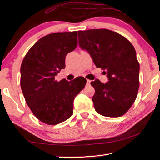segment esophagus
I'll use <instances>...</instances> for the list:
<instances>
[{
    "label": "esophagus",
    "mask_w": 160,
    "mask_h": 160,
    "mask_svg": "<svg viewBox=\"0 0 160 160\" xmlns=\"http://www.w3.org/2000/svg\"><path fill=\"white\" fill-rule=\"evenodd\" d=\"M90 82H91V80H87V84H88V85H90Z\"/></svg>",
    "instance_id": "34e87169"
}]
</instances>
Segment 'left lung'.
Segmentation results:
<instances>
[{"mask_svg": "<svg viewBox=\"0 0 160 160\" xmlns=\"http://www.w3.org/2000/svg\"><path fill=\"white\" fill-rule=\"evenodd\" d=\"M79 45L90 54L94 64L107 74L108 82H91L96 112L119 117L128 112L139 88L140 65L133 46L122 35L107 29L78 31Z\"/></svg>", "mask_w": 160, "mask_h": 160, "instance_id": "1", "label": "left lung"}]
</instances>
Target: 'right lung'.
<instances>
[{
    "instance_id": "1",
    "label": "right lung",
    "mask_w": 160,
    "mask_h": 160,
    "mask_svg": "<svg viewBox=\"0 0 160 160\" xmlns=\"http://www.w3.org/2000/svg\"><path fill=\"white\" fill-rule=\"evenodd\" d=\"M77 45L76 31L49 34L32 46L22 63L20 85L27 104L48 125L63 122L72 115L75 97L87 82L84 78L55 80L66 67V55Z\"/></svg>"
}]
</instances>
